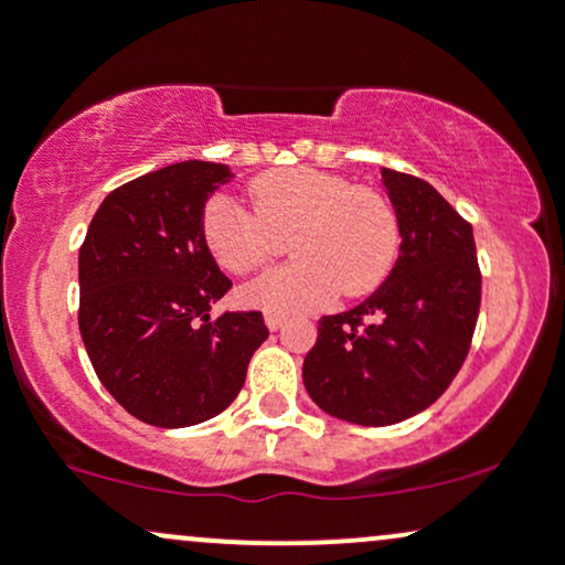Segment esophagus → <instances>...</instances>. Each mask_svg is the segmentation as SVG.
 <instances>
[{"label":"esophagus","mask_w":565,"mask_h":565,"mask_svg":"<svg viewBox=\"0 0 565 565\" xmlns=\"http://www.w3.org/2000/svg\"><path fill=\"white\" fill-rule=\"evenodd\" d=\"M265 323H268L270 332H276V329H281L284 323H287V316H281V313H265Z\"/></svg>","instance_id":"obj_1"}]
</instances>
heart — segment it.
<instances>
[{
  "instance_id": "1",
  "label": "heart",
  "mask_w": 565,
  "mask_h": 565,
  "mask_svg": "<svg viewBox=\"0 0 565 565\" xmlns=\"http://www.w3.org/2000/svg\"><path fill=\"white\" fill-rule=\"evenodd\" d=\"M249 206L215 196L201 215L212 260L233 276L263 270L289 238L295 263L257 278L244 302L268 313H310L337 295L364 297L391 276L401 249L398 215L382 193L310 167L265 172L249 183Z\"/></svg>"
}]
</instances>
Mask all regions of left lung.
Segmentation results:
<instances>
[{"label":"left lung","mask_w":565,"mask_h":565,"mask_svg":"<svg viewBox=\"0 0 565 565\" xmlns=\"http://www.w3.org/2000/svg\"><path fill=\"white\" fill-rule=\"evenodd\" d=\"M401 228L385 284L353 310L323 316L302 382L323 412L382 427L414 417L462 369L481 308L472 225L425 180L382 170Z\"/></svg>","instance_id":"8db88e82"}]
</instances>
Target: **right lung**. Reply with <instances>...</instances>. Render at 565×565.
I'll return each mask as SVG.
<instances>
[{
	"mask_svg": "<svg viewBox=\"0 0 565 565\" xmlns=\"http://www.w3.org/2000/svg\"><path fill=\"white\" fill-rule=\"evenodd\" d=\"M233 172L180 161L103 199L79 249V332L97 380L140 423L217 417L268 340L260 310L210 308L228 291L201 238L204 204Z\"/></svg>",
	"mask_w": 565,
	"mask_h": 565,
	"instance_id": "1",
	"label": "right lung"
}]
</instances>
